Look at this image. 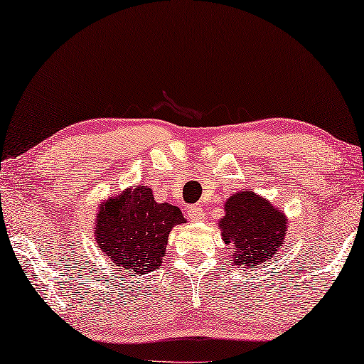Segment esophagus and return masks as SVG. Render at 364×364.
<instances>
[{
  "mask_svg": "<svg viewBox=\"0 0 364 364\" xmlns=\"http://www.w3.org/2000/svg\"><path fill=\"white\" fill-rule=\"evenodd\" d=\"M187 216L190 221H205V213H203V208L201 206H188L187 210Z\"/></svg>",
  "mask_w": 364,
  "mask_h": 364,
  "instance_id": "1",
  "label": "esophagus"
}]
</instances>
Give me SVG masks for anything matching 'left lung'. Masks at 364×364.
I'll list each match as a JSON object with an SVG mask.
<instances>
[{"mask_svg":"<svg viewBox=\"0 0 364 364\" xmlns=\"http://www.w3.org/2000/svg\"><path fill=\"white\" fill-rule=\"evenodd\" d=\"M224 210L219 228L224 242L232 247L230 258L237 266H258L279 252L287 223L269 201L243 190L230 196Z\"/></svg>","mask_w":364,"mask_h":364,"instance_id":"obj_1","label":"left lung"}]
</instances>
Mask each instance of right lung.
Segmentation results:
<instances>
[{
	"instance_id": "obj_1",
	"label": "right lung",
	"mask_w": 364,
	"mask_h": 364,
	"mask_svg": "<svg viewBox=\"0 0 364 364\" xmlns=\"http://www.w3.org/2000/svg\"><path fill=\"white\" fill-rule=\"evenodd\" d=\"M186 223L182 211L156 203L151 188H129L101 205L97 242L111 263L127 272L148 274L163 263L171 229Z\"/></svg>"
}]
</instances>
